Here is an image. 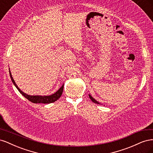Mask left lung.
<instances>
[{
  "label": "left lung",
  "mask_w": 153,
  "mask_h": 153,
  "mask_svg": "<svg viewBox=\"0 0 153 153\" xmlns=\"http://www.w3.org/2000/svg\"><path fill=\"white\" fill-rule=\"evenodd\" d=\"M89 98H90V99L91 100V101H92V102H94V103H96V104H100V105H103L102 103H100L99 101H96L93 97H92L90 94H89Z\"/></svg>",
  "instance_id": "left-lung-1"
}]
</instances>
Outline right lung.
<instances>
[{
    "mask_svg": "<svg viewBox=\"0 0 153 153\" xmlns=\"http://www.w3.org/2000/svg\"><path fill=\"white\" fill-rule=\"evenodd\" d=\"M9 71H10V75L11 77V79L14 85H15L16 89L18 90L20 93L24 96L25 98H27L29 101H31L32 103H45V104H47V103H53L55 102V101H57L60 97L61 96L62 94V92H63V89H64V84L59 88V89L55 92H54L53 94H51V95H48V96H40V95H29L26 93H25L24 92H23L22 91L20 90V89L19 87H18V85H16V82L14 80L12 76L11 75V73L10 71V69L9 68Z\"/></svg>",
    "mask_w": 153,
    "mask_h": 153,
    "instance_id": "add662e5",
    "label": "right lung"
}]
</instances>
